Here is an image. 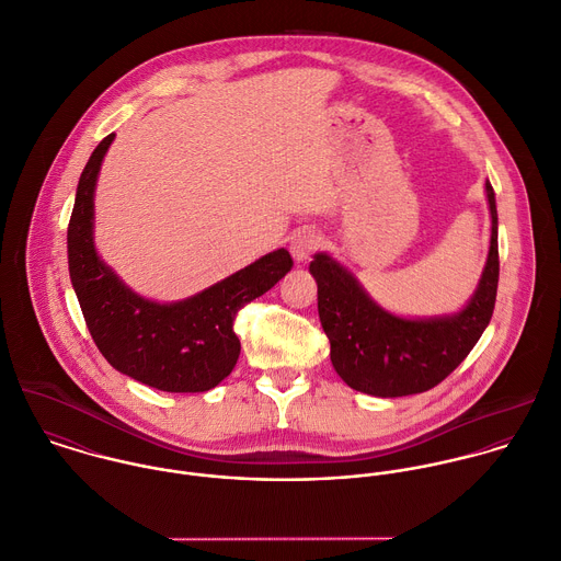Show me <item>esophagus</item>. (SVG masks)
<instances>
[{
    "label": "esophagus",
    "mask_w": 561,
    "mask_h": 561,
    "mask_svg": "<svg viewBox=\"0 0 561 561\" xmlns=\"http://www.w3.org/2000/svg\"><path fill=\"white\" fill-rule=\"evenodd\" d=\"M321 247V236L314 229H299L290 238V255L295 262H306Z\"/></svg>",
    "instance_id": "obj_1"
}]
</instances>
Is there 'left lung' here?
<instances>
[{
	"label": "left lung",
	"mask_w": 561,
	"mask_h": 561,
	"mask_svg": "<svg viewBox=\"0 0 561 561\" xmlns=\"http://www.w3.org/2000/svg\"><path fill=\"white\" fill-rule=\"evenodd\" d=\"M492 240L485 271L468 306L450 317L402 319L382 310L328 253H317L310 273L319 286V319L330 339L336 374L356 391L376 398L424 393L446 380L490 325L499 290V211L485 183Z\"/></svg>",
	"instance_id": "left-lung-1"
}]
</instances>
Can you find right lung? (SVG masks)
Wrapping results in <instances>:
<instances>
[{
	"label": "right lung",
	"mask_w": 561,
	"mask_h": 561,
	"mask_svg": "<svg viewBox=\"0 0 561 561\" xmlns=\"http://www.w3.org/2000/svg\"><path fill=\"white\" fill-rule=\"evenodd\" d=\"M113 139L115 133L106 135L91 152L67 227L69 277L82 317L100 354L119 374L168 393L209 391L231 374L240 356L233 332L238 310L271 290L293 268V257L277 249L174 304L135 295L93 247V192Z\"/></svg>",
	"instance_id": "add662e5"
}]
</instances>
